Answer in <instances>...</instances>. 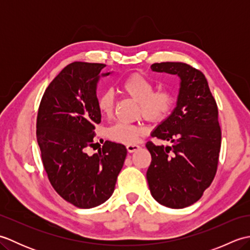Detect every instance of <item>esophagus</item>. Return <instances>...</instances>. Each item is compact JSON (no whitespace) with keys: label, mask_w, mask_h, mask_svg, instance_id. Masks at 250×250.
<instances>
[{"label":"esophagus","mask_w":250,"mask_h":250,"mask_svg":"<svg viewBox=\"0 0 250 250\" xmlns=\"http://www.w3.org/2000/svg\"><path fill=\"white\" fill-rule=\"evenodd\" d=\"M141 148L140 145H135V144H131V145H126V150H128V152H134L136 150H139Z\"/></svg>","instance_id":"1"}]
</instances>
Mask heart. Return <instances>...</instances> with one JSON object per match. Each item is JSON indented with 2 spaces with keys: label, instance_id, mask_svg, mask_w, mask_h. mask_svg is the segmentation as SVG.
I'll use <instances>...</instances> for the list:
<instances>
[{
  "label": "heart",
  "instance_id": "1",
  "mask_svg": "<svg viewBox=\"0 0 250 250\" xmlns=\"http://www.w3.org/2000/svg\"><path fill=\"white\" fill-rule=\"evenodd\" d=\"M120 90L139 103V114L151 124L166 121L174 109V94L167 89L155 90L150 78L142 73H132L120 83ZM98 108L104 116H111L115 108V98L110 91H104L98 98ZM145 134L141 125L117 122L106 130L108 140L120 144H132Z\"/></svg>",
  "mask_w": 250,
  "mask_h": 250
}]
</instances>
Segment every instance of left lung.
<instances>
[{"mask_svg":"<svg viewBox=\"0 0 250 250\" xmlns=\"http://www.w3.org/2000/svg\"><path fill=\"white\" fill-rule=\"evenodd\" d=\"M155 72L180 77L177 106L152 132L169 145L146 147L151 155L147 182L151 195L169 208H184L201 199L217 172L221 147L218 107L204 74L183 62L153 63Z\"/></svg>","mask_w":250,"mask_h":250,"instance_id":"left-lung-1","label":"left lung"}]
</instances>
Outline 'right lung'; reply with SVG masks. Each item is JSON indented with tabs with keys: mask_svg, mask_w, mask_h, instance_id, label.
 Instances as JSON below:
<instances>
[{
	"mask_svg": "<svg viewBox=\"0 0 250 250\" xmlns=\"http://www.w3.org/2000/svg\"><path fill=\"white\" fill-rule=\"evenodd\" d=\"M105 66L66 65L46 88L37 111L36 139L47 176L57 193L79 208L109 199L126 157L124 145L108 141L94 155L86 152L101 122L95 87Z\"/></svg>",
	"mask_w": 250,
	"mask_h": 250,
	"instance_id": "obj_1",
	"label": "right lung"
}]
</instances>
